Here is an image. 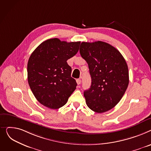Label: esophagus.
Here are the masks:
<instances>
[{"label": "esophagus", "mask_w": 151, "mask_h": 151, "mask_svg": "<svg viewBox=\"0 0 151 151\" xmlns=\"http://www.w3.org/2000/svg\"><path fill=\"white\" fill-rule=\"evenodd\" d=\"M76 82H77V85H80V84L81 83V79H79V78H78V79H77V80H76Z\"/></svg>", "instance_id": "34e87169"}]
</instances>
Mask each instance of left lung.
<instances>
[{"instance_id":"1","label":"left lung","mask_w":151,"mask_h":151,"mask_svg":"<svg viewBox=\"0 0 151 151\" xmlns=\"http://www.w3.org/2000/svg\"><path fill=\"white\" fill-rule=\"evenodd\" d=\"M80 54L87 62L91 78L90 89L83 94L87 106L99 113L111 110L120 101L129 85L125 59L116 48L100 41L82 42Z\"/></svg>"}]
</instances>
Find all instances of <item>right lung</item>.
<instances>
[{"label":"right lung","instance_id":"add662e5","mask_svg":"<svg viewBox=\"0 0 151 151\" xmlns=\"http://www.w3.org/2000/svg\"><path fill=\"white\" fill-rule=\"evenodd\" d=\"M81 42L52 38L42 42L31 54L27 64L30 89L38 101L51 109L65 105L77 85L67 60L78 51Z\"/></svg>","mask_w":151,"mask_h":151}]
</instances>
